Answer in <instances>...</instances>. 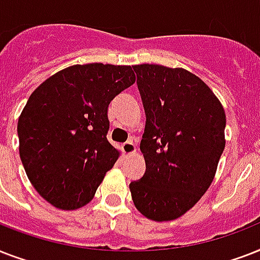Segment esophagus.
I'll return each instance as SVG.
<instances>
[{
  "label": "esophagus",
  "mask_w": 260,
  "mask_h": 260,
  "mask_svg": "<svg viewBox=\"0 0 260 260\" xmlns=\"http://www.w3.org/2000/svg\"><path fill=\"white\" fill-rule=\"evenodd\" d=\"M121 150L125 155H132L136 152V146H135V143L132 140H128V142L122 144Z\"/></svg>",
  "instance_id": "34e87169"
}]
</instances>
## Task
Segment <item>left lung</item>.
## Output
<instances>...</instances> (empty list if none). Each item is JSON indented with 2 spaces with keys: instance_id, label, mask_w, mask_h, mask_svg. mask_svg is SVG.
I'll return each mask as SVG.
<instances>
[{
  "instance_id": "left-lung-1",
  "label": "left lung",
  "mask_w": 260,
  "mask_h": 260,
  "mask_svg": "<svg viewBox=\"0 0 260 260\" xmlns=\"http://www.w3.org/2000/svg\"><path fill=\"white\" fill-rule=\"evenodd\" d=\"M134 70L147 117L140 143L146 173L129 190L144 217L170 221L213 182L225 147V112L212 89L182 67L144 63Z\"/></svg>"
}]
</instances>
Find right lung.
I'll use <instances>...</instances> for the list:
<instances>
[{
	"label": "right lung",
	"instance_id": "right-lung-1",
	"mask_svg": "<svg viewBox=\"0 0 260 260\" xmlns=\"http://www.w3.org/2000/svg\"><path fill=\"white\" fill-rule=\"evenodd\" d=\"M136 81L131 66L74 64L30 94L17 122L28 179L51 205L82 208L93 200L120 151L106 139L108 106Z\"/></svg>",
	"mask_w": 260,
	"mask_h": 260
}]
</instances>
